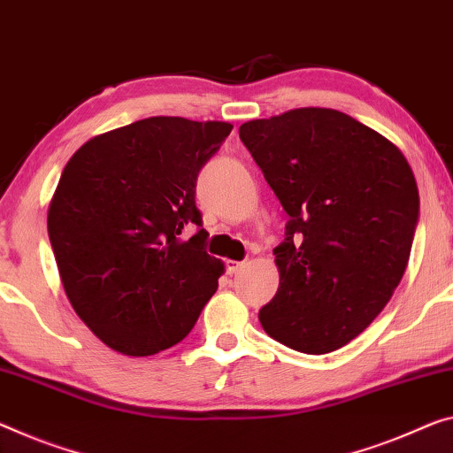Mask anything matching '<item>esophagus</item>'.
Returning a JSON list of instances; mask_svg holds the SVG:
<instances>
[{"label": "esophagus", "instance_id": "34e87169", "mask_svg": "<svg viewBox=\"0 0 453 453\" xmlns=\"http://www.w3.org/2000/svg\"><path fill=\"white\" fill-rule=\"evenodd\" d=\"M245 267V261H226V271L228 273H239V271Z\"/></svg>", "mask_w": 453, "mask_h": 453}]
</instances>
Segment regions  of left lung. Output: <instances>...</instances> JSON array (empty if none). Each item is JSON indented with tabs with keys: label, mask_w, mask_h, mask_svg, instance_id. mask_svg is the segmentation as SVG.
Wrapping results in <instances>:
<instances>
[{
	"label": "left lung",
	"mask_w": 453,
	"mask_h": 453,
	"mask_svg": "<svg viewBox=\"0 0 453 453\" xmlns=\"http://www.w3.org/2000/svg\"><path fill=\"white\" fill-rule=\"evenodd\" d=\"M239 135L289 214L263 330L297 352L338 350L380 314L407 269L419 220L411 165L336 109L247 121Z\"/></svg>",
	"instance_id": "left-lung-1"
}]
</instances>
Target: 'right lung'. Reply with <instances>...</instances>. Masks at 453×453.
Here are the masks:
<instances>
[{
  "instance_id": "obj_1",
  "label": "right lung",
  "mask_w": 453,
  "mask_h": 453,
  "mask_svg": "<svg viewBox=\"0 0 453 453\" xmlns=\"http://www.w3.org/2000/svg\"><path fill=\"white\" fill-rule=\"evenodd\" d=\"M231 129L150 117L88 139L62 170L48 236L68 302L113 350L151 357L178 344L217 291L225 265L206 253L194 196Z\"/></svg>"
}]
</instances>
